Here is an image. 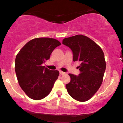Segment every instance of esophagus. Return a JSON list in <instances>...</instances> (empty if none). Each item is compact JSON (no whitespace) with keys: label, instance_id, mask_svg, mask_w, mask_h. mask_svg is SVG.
<instances>
[{"label":"esophagus","instance_id":"34e87169","mask_svg":"<svg viewBox=\"0 0 123 123\" xmlns=\"http://www.w3.org/2000/svg\"><path fill=\"white\" fill-rule=\"evenodd\" d=\"M60 74L61 75H63V74H65L66 73L63 72H62V71H60Z\"/></svg>","mask_w":123,"mask_h":123}]
</instances>
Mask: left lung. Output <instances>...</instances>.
Here are the masks:
<instances>
[{
  "label": "left lung",
  "instance_id": "8db88e82",
  "mask_svg": "<svg viewBox=\"0 0 123 123\" xmlns=\"http://www.w3.org/2000/svg\"><path fill=\"white\" fill-rule=\"evenodd\" d=\"M62 44L72 51L73 61L80 63L79 76L69 74L70 81L66 85L68 92L80 102L88 101L102 84L106 69L104 52L95 42L82 35L65 38Z\"/></svg>",
  "mask_w": 123,
  "mask_h": 123
}]
</instances>
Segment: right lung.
I'll return each instance as SVG.
<instances>
[{"mask_svg": "<svg viewBox=\"0 0 123 123\" xmlns=\"http://www.w3.org/2000/svg\"><path fill=\"white\" fill-rule=\"evenodd\" d=\"M61 45L53 38H35L28 42L17 55L15 70L21 88L29 98L40 100L49 95L58 79V70H51L42 64Z\"/></svg>", "mask_w": 123, "mask_h": 123, "instance_id": "right-lung-1", "label": "right lung"}]
</instances>
